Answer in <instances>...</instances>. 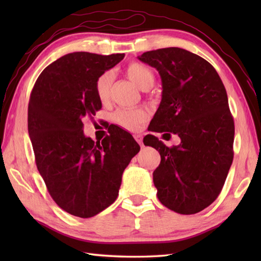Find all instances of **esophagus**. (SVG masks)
Returning <instances> with one entry per match:
<instances>
[{
	"label": "esophagus",
	"instance_id": "1",
	"mask_svg": "<svg viewBox=\"0 0 261 261\" xmlns=\"http://www.w3.org/2000/svg\"><path fill=\"white\" fill-rule=\"evenodd\" d=\"M135 139H136V141L139 143L140 146H142V137L140 136V135H136L135 136Z\"/></svg>",
	"mask_w": 261,
	"mask_h": 261
}]
</instances>
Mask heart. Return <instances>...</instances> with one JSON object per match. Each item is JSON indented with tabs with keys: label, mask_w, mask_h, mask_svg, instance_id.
Returning a JSON list of instances; mask_svg holds the SVG:
<instances>
[{
	"label": "heart",
	"mask_w": 261,
	"mask_h": 261,
	"mask_svg": "<svg viewBox=\"0 0 261 261\" xmlns=\"http://www.w3.org/2000/svg\"><path fill=\"white\" fill-rule=\"evenodd\" d=\"M125 75L140 90H149L154 82L152 71L140 63H131L127 65L125 67ZM112 83L113 74L111 71H105L98 76L95 82V93L101 102L109 101ZM147 116L146 111L141 109H120L115 111L113 114V121L125 130L136 131L139 129L143 122H146Z\"/></svg>",
	"instance_id": "b5f03b06"
}]
</instances>
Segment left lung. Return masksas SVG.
Wrapping results in <instances>:
<instances>
[{
	"label": "left lung",
	"instance_id": "1",
	"mask_svg": "<svg viewBox=\"0 0 261 261\" xmlns=\"http://www.w3.org/2000/svg\"><path fill=\"white\" fill-rule=\"evenodd\" d=\"M139 59L156 68L163 83L149 130L180 138L173 147L152 135L143 139L162 158L152 174L158 199L176 213L201 212L218 198L233 160L234 122L225 87L212 65L185 49H157Z\"/></svg>",
	"mask_w": 261,
	"mask_h": 261
}]
</instances>
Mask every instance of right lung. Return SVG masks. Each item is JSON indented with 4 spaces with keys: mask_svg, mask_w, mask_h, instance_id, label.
I'll return each instance as SVG.
<instances>
[{
    "mask_svg": "<svg viewBox=\"0 0 261 261\" xmlns=\"http://www.w3.org/2000/svg\"><path fill=\"white\" fill-rule=\"evenodd\" d=\"M123 57L65 55L42 70L30 95L28 131L37 168L58 206L79 218H92L115 201L122 174L140 150L121 127L101 142L83 132V119L102 108L96 80Z\"/></svg>",
    "mask_w": 261,
    "mask_h": 261,
    "instance_id": "add662e5",
    "label": "right lung"
}]
</instances>
